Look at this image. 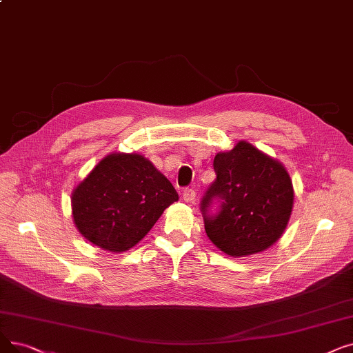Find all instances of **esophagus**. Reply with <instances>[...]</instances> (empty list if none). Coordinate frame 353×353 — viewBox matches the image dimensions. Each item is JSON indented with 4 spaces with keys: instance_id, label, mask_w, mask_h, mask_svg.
I'll return each mask as SVG.
<instances>
[{
    "instance_id": "1",
    "label": "esophagus",
    "mask_w": 353,
    "mask_h": 353,
    "mask_svg": "<svg viewBox=\"0 0 353 353\" xmlns=\"http://www.w3.org/2000/svg\"><path fill=\"white\" fill-rule=\"evenodd\" d=\"M183 201L186 203H194L196 201V192L193 189H186L183 192Z\"/></svg>"
}]
</instances>
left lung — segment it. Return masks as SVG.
<instances>
[{"instance_id": "8db88e82", "label": "left lung", "mask_w": 353, "mask_h": 353, "mask_svg": "<svg viewBox=\"0 0 353 353\" xmlns=\"http://www.w3.org/2000/svg\"><path fill=\"white\" fill-rule=\"evenodd\" d=\"M216 180L202 201L205 231L229 256H248L268 250L284 234L294 205L287 168L248 141H238L213 160ZM221 212L209 217L212 199Z\"/></svg>"}]
</instances>
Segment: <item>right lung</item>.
I'll list each match as a JSON object with an SVG mask.
<instances>
[{
	"mask_svg": "<svg viewBox=\"0 0 353 353\" xmlns=\"http://www.w3.org/2000/svg\"><path fill=\"white\" fill-rule=\"evenodd\" d=\"M179 201L173 185L139 152H111L72 192V216L90 243L125 252Z\"/></svg>",
	"mask_w": 353,
	"mask_h": 353,
	"instance_id": "right-lung-1",
	"label": "right lung"
}]
</instances>
